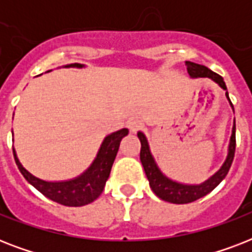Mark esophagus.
<instances>
[{"mask_svg":"<svg viewBox=\"0 0 252 252\" xmlns=\"http://www.w3.org/2000/svg\"><path fill=\"white\" fill-rule=\"evenodd\" d=\"M126 126L129 128L130 132H138V130H141L144 128V123L138 118H130L126 122Z\"/></svg>","mask_w":252,"mask_h":252,"instance_id":"34e87169","label":"esophagus"}]
</instances>
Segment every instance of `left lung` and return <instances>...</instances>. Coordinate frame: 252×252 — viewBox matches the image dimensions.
<instances>
[{
    "instance_id": "1",
    "label": "left lung",
    "mask_w": 252,
    "mask_h": 252,
    "mask_svg": "<svg viewBox=\"0 0 252 252\" xmlns=\"http://www.w3.org/2000/svg\"><path fill=\"white\" fill-rule=\"evenodd\" d=\"M186 66H187V72L191 77H208L219 84L220 86L222 87L223 90L226 91V98L229 99L230 102V98H229V94H227L226 85L223 82V78L217 73L212 72L211 69H208L207 66L204 65L195 64V63H191V61H187L186 63ZM231 107H233V103L230 102ZM140 141H141V150H140V159H141V163L144 166V170H145L146 178L149 180L150 188L153 189V192L159 197V199L168 201V203L172 204H187L192 203L195 200L203 197L207 193H209L211 191H213L217 186H219L225 176L227 175V172L230 170V166L233 163V159H234V153H235V120L234 126H233V133H231L230 137V144H229V154H227V158L225 163L222 165V167L220 168L219 171L216 172L215 175L209 178L207 182L199 184V186H187V184H180L176 183L174 180L166 178L161 171L158 166L156 165L154 162L153 156L150 154L149 145H148V140H146L145 134L138 132L137 133Z\"/></svg>"
}]
</instances>
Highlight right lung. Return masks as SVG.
Returning a JSON list of instances; mask_svg holds the SVG:
<instances>
[{"mask_svg": "<svg viewBox=\"0 0 252 252\" xmlns=\"http://www.w3.org/2000/svg\"><path fill=\"white\" fill-rule=\"evenodd\" d=\"M68 66L82 68L84 65L70 64ZM126 134H128V129L123 128L107 136L93 165L87 168L82 175L76 179L66 180V182H45L33 176L21 165V162L18 161L15 150L13 149L14 159L22 175L25 176V179L30 184H32L45 197L66 207H82V205L93 203L103 192L107 179L110 176L111 167L114 165L115 157L118 154L120 141Z\"/></svg>", "mask_w": 252, "mask_h": 252, "instance_id": "right-lung-1", "label": "right lung"}]
</instances>
